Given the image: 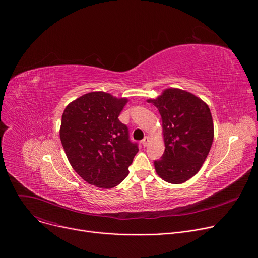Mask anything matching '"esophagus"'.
Wrapping results in <instances>:
<instances>
[{
  "label": "esophagus",
  "instance_id": "obj_1",
  "mask_svg": "<svg viewBox=\"0 0 258 258\" xmlns=\"http://www.w3.org/2000/svg\"><path fill=\"white\" fill-rule=\"evenodd\" d=\"M148 142H149V138H148L147 136H146V137H144V139L141 141V143H142V145H143L144 147H146V146H147Z\"/></svg>",
  "mask_w": 258,
  "mask_h": 258
}]
</instances>
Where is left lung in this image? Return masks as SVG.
<instances>
[{"label":"left lung","mask_w":258,"mask_h":258,"mask_svg":"<svg viewBox=\"0 0 258 258\" xmlns=\"http://www.w3.org/2000/svg\"><path fill=\"white\" fill-rule=\"evenodd\" d=\"M148 102L160 112L165 141V151L154 161V168L164 180L182 183L198 172L212 147L210 108L194 94L172 88Z\"/></svg>","instance_id":"obj_1"}]
</instances>
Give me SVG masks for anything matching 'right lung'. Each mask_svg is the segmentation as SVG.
I'll list each match as a JSON object with an SVG mask.
<instances>
[{
    "mask_svg": "<svg viewBox=\"0 0 258 258\" xmlns=\"http://www.w3.org/2000/svg\"><path fill=\"white\" fill-rule=\"evenodd\" d=\"M126 102L106 92H91L63 112L61 143L76 172L90 184L110 188L128 174L139 149L130 139L128 127L118 119Z\"/></svg>",
    "mask_w": 258,
    "mask_h": 258,
    "instance_id": "obj_1",
    "label": "right lung"
}]
</instances>
